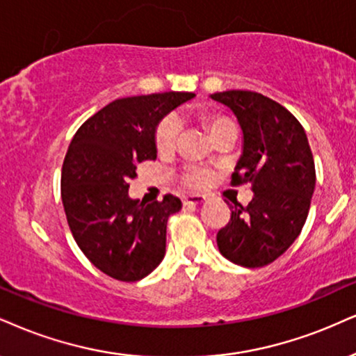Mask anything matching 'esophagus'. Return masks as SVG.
Segmentation results:
<instances>
[{"mask_svg":"<svg viewBox=\"0 0 356 356\" xmlns=\"http://www.w3.org/2000/svg\"><path fill=\"white\" fill-rule=\"evenodd\" d=\"M206 201L204 195H188L183 198V204L185 206H196V204H203Z\"/></svg>","mask_w":356,"mask_h":356,"instance_id":"esophagus-1","label":"esophagus"}]
</instances>
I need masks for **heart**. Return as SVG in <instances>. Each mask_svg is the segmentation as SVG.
Returning a JSON list of instances; mask_svg holds the SVG:
<instances>
[{"mask_svg": "<svg viewBox=\"0 0 356 356\" xmlns=\"http://www.w3.org/2000/svg\"><path fill=\"white\" fill-rule=\"evenodd\" d=\"M206 125L209 131L216 134L218 130L227 129V127H234L227 118L222 117H206ZM181 120L177 115H166L160 122L155 131V143L160 152H170L177 147L179 137H181ZM209 181V173L204 170H190L185 177V183L190 186L200 188L204 186Z\"/></svg>", "mask_w": 356, "mask_h": 356, "instance_id": "b5f03b06", "label": "heart"}]
</instances>
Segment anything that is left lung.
Wrapping results in <instances>:
<instances>
[{"label": "left lung", "instance_id": "left-lung-1", "mask_svg": "<svg viewBox=\"0 0 356 356\" xmlns=\"http://www.w3.org/2000/svg\"><path fill=\"white\" fill-rule=\"evenodd\" d=\"M238 118L243 155L231 185L251 183L248 206H231L219 229V252L234 264L262 267L287 251L305 225L315 190V163L304 127L287 108L251 90L211 95Z\"/></svg>", "mask_w": 356, "mask_h": 356}]
</instances>
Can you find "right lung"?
Returning <instances> with one entry per match:
<instances>
[{
	"label": "right lung",
	"mask_w": 356,
	"mask_h": 356,
	"mask_svg": "<svg viewBox=\"0 0 356 356\" xmlns=\"http://www.w3.org/2000/svg\"><path fill=\"white\" fill-rule=\"evenodd\" d=\"M195 97L191 92L117 99L76 131L65 153L60 196L69 227L81 251L124 282L143 279L163 261L166 222L181 201L165 195L145 204L129 196L137 166L155 160L160 120Z\"/></svg>",
	"instance_id": "obj_1"
}]
</instances>
